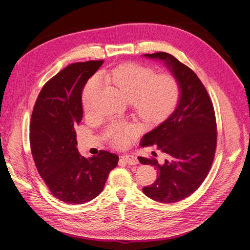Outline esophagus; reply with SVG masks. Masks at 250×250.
I'll return each instance as SVG.
<instances>
[{
	"label": "esophagus",
	"instance_id": "esophagus-1",
	"mask_svg": "<svg viewBox=\"0 0 250 250\" xmlns=\"http://www.w3.org/2000/svg\"><path fill=\"white\" fill-rule=\"evenodd\" d=\"M122 160L128 165H137V164H139L138 158L133 156V155H124V156H122Z\"/></svg>",
	"mask_w": 250,
	"mask_h": 250
}]
</instances>
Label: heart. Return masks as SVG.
Instances as JSON below:
<instances>
[{
	"label": "heart",
	"mask_w": 250,
	"mask_h": 250,
	"mask_svg": "<svg viewBox=\"0 0 250 250\" xmlns=\"http://www.w3.org/2000/svg\"><path fill=\"white\" fill-rule=\"evenodd\" d=\"M128 100L132 101L139 116L146 122H158L167 117L175 107L179 87L172 75L163 73L155 75L152 67L135 62L120 64L105 74ZM101 89L99 76L90 78L83 90L82 102L85 111L96 108L98 95ZM137 132V128L129 126H112L111 141L118 147L124 146L127 135Z\"/></svg>",
	"instance_id": "b5f03b06"
}]
</instances>
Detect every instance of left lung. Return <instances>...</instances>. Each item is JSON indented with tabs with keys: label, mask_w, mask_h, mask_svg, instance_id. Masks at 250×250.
Masks as SVG:
<instances>
[{
	"label": "left lung",
	"mask_w": 250,
	"mask_h": 250,
	"mask_svg": "<svg viewBox=\"0 0 250 250\" xmlns=\"http://www.w3.org/2000/svg\"><path fill=\"white\" fill-rule=\"evenodd\" d=\"M161 60L179 87L177 106L170 117L142 139V147L157 146L168 158L139 157L141 164L157 169V178L143 192L162 203H173L193 194L208 176L217 145L215 111L206 87L190 67L171 54L157 52L144 55Z\"/></svg>",
	"instance_id": "1"
}]
</instances>
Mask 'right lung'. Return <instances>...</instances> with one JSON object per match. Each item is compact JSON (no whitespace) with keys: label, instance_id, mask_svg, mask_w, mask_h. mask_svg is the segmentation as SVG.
I'll return each mask as SVG.
<instances>
[{"label":"right lung","instance_id":"right-lung-1","mask_svg":"<svg viewBox=\"0 0 250 250\" xmlns=\"http://www.w3.org/2000/svg\"><path fill=\"white\" fill-rule=\"evenodd\" d=\"M102 64L103 60H90L64 67L43 85L32 111L30 146L35 166L53 196L65 203L96 198L119 162L108 151L86 158L76 148L82 90Z\"/></svg>","mask_w":250,"mask_h":250}]
</instances>
